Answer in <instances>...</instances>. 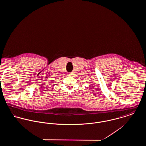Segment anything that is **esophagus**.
Masks as SVG:
<instances>
[{
	"label": "esophagus",
	"instance_id": "obj_1",
	"mask_svg": "<svg viewBox=\"0 0 146 146\" xmlns=\"http://www.w3.org/2000/svg\"><path fill=\"white\" fill-rule=\"evenodd\" d=\"M68 76H71L72 74L71 73H69V74H68Z\"/></svg>",
	"mask_w": 146,
	"mask_h": 146
}]
</instances>
